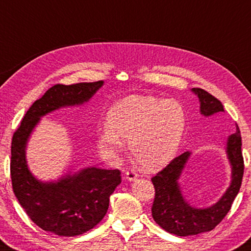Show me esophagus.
Wrapping results in <instances>:
<instances>
[{
	"instance_id": "34e87169",
	"label": "esophagus",
	"mask_w": 251,
	"mask_h": 251,
	"mask_svg": "<svg viewBox=\"0 0 251 251\" xmlns=\"http://www.w3.org/2000/svg\"><path fill=\"white\" fill-rule=\"evenodd\" d=\"M125 176H126V179L128 180V181H134V180H136L137 179V175H136V172L135 171H133V170H129V171H127L126 173H125Z\"/></svg>"
}]
</instances>
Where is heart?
<instances>
[{
	"instance_id": "1",
	"label": "heart",
	"mask_w": 251,
	"mask_h": 251,
	"mask_svg": "<svg viewBox=\"0 0 251 251\" xmlns=\"http://www.w3.org/2000/svg\"><path fill=\"white\" fill-rule=\"evenodd\" d=\"M184 126V111L177 102L129 97L108 111L107 126L99 134V146L111 157L122 148V139L129 140L134 160L145 170H157L176 156Z\"/></svg>"
}]
</instances>
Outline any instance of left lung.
Wrapping results in <instances>:
<instances>
[{
	"label": "left lung",
	"instance_id": "1",
	"mask_svg": "<svg viewBox=\"0 0 251 251\" xmlns=\"http://www.w3.org/2000/svg\"><path fill=\"white\" fill-rule=\"evenodd\" d=\"M192 92L200 100V112L202 115L211 116L224 112V106L220 100L205 90L194 88ZM226 153L231 167L230 185L223 197L209 207L191 206L181 192L177 180L191 156L190 151H185L173 159L165 169L152 177L156 193L151 213L154 222L161 228L176 236H190L209 231L220 224L229 212L243 181L244 158L238 126H236V133L227 139Z\"/></svg>",
	"mask_w": 251,
	"mask_h": 251
}]
</instances>
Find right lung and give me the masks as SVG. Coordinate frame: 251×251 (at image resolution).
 <instances>
[{"label": "right lung", "instance_id": "add662e5", "mask_svg": "<svg viewBox=\"0 0 251 251\" xmlns=\"http://www.w3.org/2000/svg\"><path fill=\"white\" fill-rule=\"evenodd\" d=\"M103 84L98 81L51 86L33 103L13 135L11 179L15 197L36 225L58 236L82 235L103 220L111 194L122 181L121 171L91 167L54 182H42L27 166V141L40 117L60 107L82 105Z\"/></svg>", "mask_w": 251, "mask_h": 251}]
</instances>
